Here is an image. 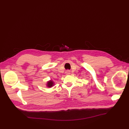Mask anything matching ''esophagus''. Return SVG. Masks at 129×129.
Wrapping results in <instances>:
<instances>
[{"instance_id": "1", "label": "esophagus", "mask_w": 129, "mask_h": 129, "mask_svg": "<svg viewBox=\"0 0 129 129\" xmlns=\"http://www.w3.org/2000/svg\"><path fill=\"white\" fill-rule=\"evenodd\" d=\"M66 74H68V75H69V74H70V71L69 70L66 71Z\"/></svg>"}]
</instances>
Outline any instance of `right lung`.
<instances>
[{"instance_id": "obj_1", "label": "right lung", "mask_w": 129, "mask_h": 129, "mask_svg": "<svg viewBox=\"0 0 129 129\" xmlns=\"http://www.w3.org/2000/svg\"><path fill=\"white\" fill-rule=\"evenodd\" d=\"M54 85V83L52 80H50L48 82H47L46 83V86L49 88H51L52 87H53Z\"/></svg>"}]
</instances>
